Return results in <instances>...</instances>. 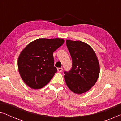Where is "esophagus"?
Segmentation results:
<instances>
[{"instance_id":"obj_1","label":"esophagus","mask_w":121,"mask_h":121,"mask_svg":"<svg viewBox=\"0 0 121 121\" xmlns=\"http://www.w3.org/2000/svg\"><path fill=\"white\" fill-rule=\"evenodd\" d=\"M57 70H58V72H62V70H63V68H58Z\"/></svg>"}]
</instances>
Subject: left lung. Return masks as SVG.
I'll use <instances>...</instances> for the list:
<instances>
[{
	"label": "left lung",
	"mask_w": 121,
	"mask_h": 121,
	"mask_svg": "<svg viewBox=\"0 0 121 121\" xmlns=\"http://www.w3.org/2000/svg\"><path fill=\"white\" fill-rule=\"evenodd\" d=\"M66 44L72 59V69L64 72L66 84L74 93H84L98 79L100 65L97 56L92 48L82 41L67 39Z\"/></svg>",
	"instance_id": "8db88e82"
}]
</instances>
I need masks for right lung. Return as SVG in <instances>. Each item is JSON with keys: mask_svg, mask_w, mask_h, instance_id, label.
Here are the masks:
<instances>
[{"mask_svg": "<svg viewBox=\"0 0 121 121\" xmlns=\"http://www.w3.org/2000/svg\"><path fill=\"white\" fill-rule=\"evenodd\" d=\"M62 39H39L30 43L18 58V69L26 85L41 89L48 83L57 69L54 67L53 52L63 44Z\"/></svg>", "mask_w": 121, "mask_h": 121, "instance_id": "1", "label": "right lung"}]
</instances>
